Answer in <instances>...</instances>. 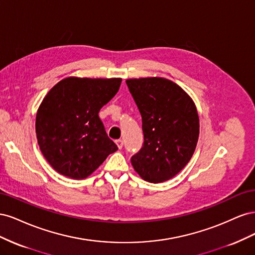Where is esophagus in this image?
I'll return each instance as SVG.
<instances>
[{"mask_svg":"<svg viewBox=\"0 0 255 255\" xmlns=\"http://www.w3.org/2000/svg\"><path fill=\"white\" fill-rule=\"evenodd\" d=\"M116 143H117L119 149H122V146H123V140L122 139H117V140H116Z\"/></svg>","mask_w":255,"mask_h":255,"instance_id":"obj_1","label":"esophagus"}]
</instances>
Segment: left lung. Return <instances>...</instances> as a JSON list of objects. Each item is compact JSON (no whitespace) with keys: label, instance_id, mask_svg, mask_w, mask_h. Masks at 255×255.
Returning <instances> with one entry per match:
<instances>
[{"label":"left lung","instance_id":"1","mask_svg":"<svg viewBox=\"0 0 255 255\" xmlns=\"http://www.w3.org/2000/svg\"><path fill=\"white\" fill-rule=\"evenodd\" d=\"M142 119L143 145L130 158L144 181L172 179L188 164L199 138V116L191 98L164 78L127 80Z\"/></svg>","mask_w":255,"mask_h":255}]
</instances>
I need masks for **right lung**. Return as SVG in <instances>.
Instances as JSON below:
<instances>
[{"mask_svg": "<svg viewBox=\"0 0 255 255\" xmlns=\"http://www.w3.org/2000/svg\"><path fill=\"white\" fill-rule=\"evenodd\" d=\"M121 81L70 76L44 97L36 115V135L43 156L58 173L85 179L118 150L99 112L117 94Z\"/></svg>", "mask_w": 255, "mask_h": 255, "instance_id": "add662e5", "label": "right lung"}]
</instances>
